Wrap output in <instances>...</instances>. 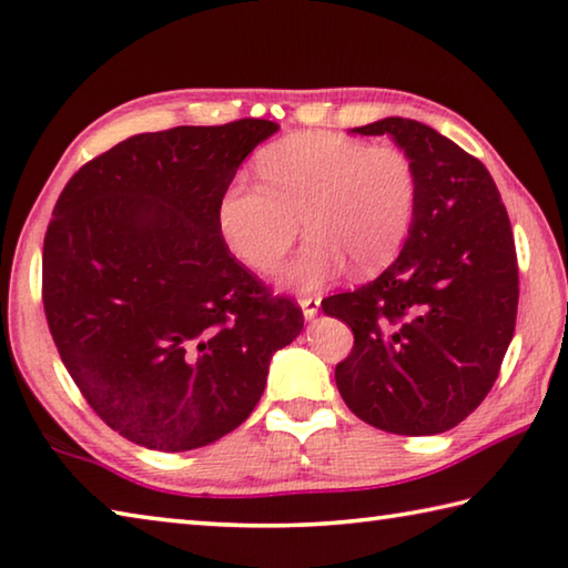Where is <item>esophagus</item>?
<instances>
[{
    "instance_id": "1",
    "label": "esophagus",
    "mask_w": 568,
    "mask_h": 568,
    "mask_svg": "<svg viewBox=\"0 0 568 568\" xmlns=\"http://www.w3.org/2000/svg\"><path fill=\"white\" fill-rule=\"evenodd\" d=\"M301 307H303L305 320H313L317 315V311H320V297H313V295L301 297Z\"/></svg>"
}]
</instances>
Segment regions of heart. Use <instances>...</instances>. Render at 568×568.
I'll list each match as a JSON object with an SVG mask.
<instances>
[{"label": "heart", "instance_id": "1", "mask_svg": "<svg viewBox=\"0 0 568 568\" xmlns=\"http://www.w3.org/2000/svg\"><path fill=\"white\" fill-rule=\"evenodd\" d=\"M261 183L233 179L215 201V229L235 261L271 273L297 235H311L281 273L315 293L345 271L373 275L395 261L417 205V173L399 146H369L313 131L273 143L255 163Z\"/></svg>", "mask_w": 568, "mask_h": 568}]
</instances>
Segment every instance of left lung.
Listing matches in <instances>:
<instances>
[{"label":"left lung","instance_id":"8db88e82","mask_svg":"<svg viewBox=\"0 0 568 568\" xmlns=\"http://www.w3.org/2000/svg\"><path fill=\"white\" fill-rule=\"evenodd\" d=\"M392 136L417 173L397 261L323 311L355 335L335 367L345 405L392 435H439L487 397L517 325L519 267L507 209L479 159L427 123L389 116L353 129Z\"/></svg>","mask_w":568,"mask_h":568}]
</instances>
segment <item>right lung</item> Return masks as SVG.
Wrapping results in <instances>:
<instances>
[{
    "label": "right lung",
    "instance_id": "obj_1",
    "mask_svg": "<svg viewBox=\"0 0 568 568\" xmlns=\"http://www.w3.org/2000/svg\"><path fill=\"white\" fill-rule=\"evenodd\" d=\"M281 129L265 119L139 133L81 166L54 205L41 297L91 409L159 452L211 445L248 419L303 311L225 248L215 201Z\"/></svg>",
    "mask_w": 568,
    "mask_h": 568
}]
</instances>
